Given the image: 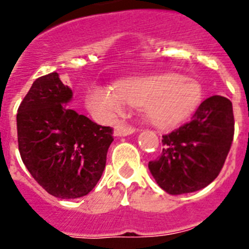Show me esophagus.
Listing matches in <instances>:
<instances>
[{
  "instance_id": "1",
  "label": "esophagus",
  "mask_w": 249,
  "mask_h": 249,
  "mask_svg": "<svg viewBox=\"0 0 249 249\" xmlns=\"http://www.w3.org/2000/svg\"><path fill=\"white\" fill-rule=\"evenodd\" d=\"M134 132H135V129L132 126H129V125L119 124L114 127V135L115 136H127L134 134Z\"/></svg>"
}]
</instances>
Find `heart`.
Returning <instances> with one entry per match:
<instances>
[{"label": "heart", "instance_id": "obj_1", "mask_svg": "<svg viewBox=\"0 0 249 249\" xmlns=\"http://www.w3.org/2000/svg\"><path fill=\"white\" fill-rule=\"evenodd\" d=\"M203 89L198 81L179 73L140 76L115 86L96 85L86 104L97 118L107 119L125 110L126 103L143 107L146 119L159 127H172L188 118L200 103Z\"/></svg>", "mask_w": 249, "mask_h": 249}]
</instances>
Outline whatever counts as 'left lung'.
I'll list each match as a JSON object with an SVG mask.
<instances>
[{
  "instance_id": "obj_1",
  "label": "left lung",
  "mask_w": 249,
  "mask_h": 249,
  "mask_svg": "<svg viewBox=\"0 0 249 249\" xmlns=\"http://www.w3.org/2000/svg\"><path fill=\"white\" fill-rule=\"evenodd\" d=\"M233 134L231 101L221 96L209 97L189 123L162 136V153L148 162V169L168 194L203 189L224 167Z\"/></svg>"
}]
</instances>
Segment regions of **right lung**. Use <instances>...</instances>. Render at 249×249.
<instances>
[{
  "label": "right lung",
  "mask_w": 249,
  "mask_h": 249,
  "mask_svg": "<svg viewBox=\"0 0 249 249\" xmlns=\"http://www.w3.org/2000/svg\"><path fill=\"white\" fill-rule=\"evenodd\" d=\"M72 90L57 72L36 78L17 113L18 148L32 177L56 198L76 199L96 187L113 142L110 126L67 108Z\"/></svg>",
  "instance_id": "obj_1"
}]
</instances>
